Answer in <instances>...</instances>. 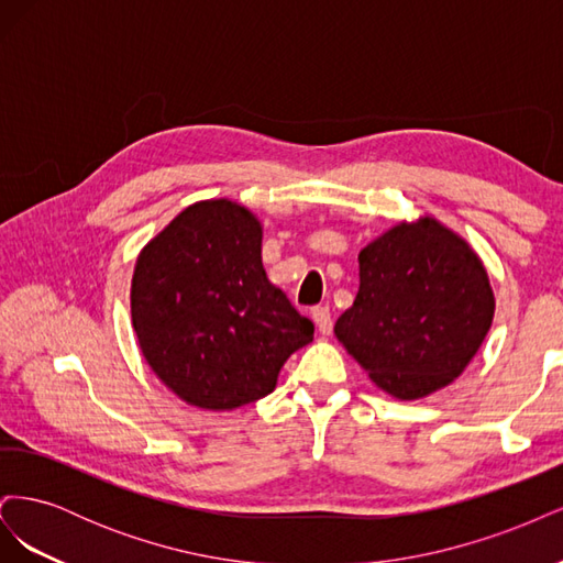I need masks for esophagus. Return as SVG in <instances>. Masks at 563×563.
I'll return each mask as SVG.
<instances>
[{
	"label": "esophagus",
	"instance_id": "esophagus-1",
	"mask_svg": "<svg viewBox=\"0 0 563 563\" xmlns=\"http://www.w3.org/2000/svg\"><path fill=\"white\" fill-rule=\"evenodd\" d=\"M312 319H314V323H317V329H319V333L321 335H329L331 333V329H333V319H331V310L329 308H314L312 310Z\"/></svg>",
	"mask_w": 563,
	"mask_h": 563
}]
</instances>
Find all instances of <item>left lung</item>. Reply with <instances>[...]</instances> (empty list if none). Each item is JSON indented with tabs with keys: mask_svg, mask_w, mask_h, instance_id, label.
I'll use <instances>...</instances> for the list:
<instances>
[{
	"mask_svg": "<svg viewBox=\"0 0 563 563\" xmlns=\"http://www.w3.org/2000/svg\"><path fill=\"white\" fill-rule=\"evenodd\" d=\"M496 300L470 244L424 216L360 253V291L335 338L397 399L453 383L490 329Z\"/></svg>",
	"mask_w": 563,
	"mask_h": 563,
	"instance_id": "1",
	"label": "left lung"
}]
</instances>
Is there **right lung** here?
<instances>
[{"label": "right lung", "mask_w": 563, "mask_h": 563, "mask_svg": "<svg viewBox=\"0 0 563 563\" xmlns=\"http://www.w3.org/2000/svg\"><path fill=\"white\" fill-rule=\"evenodd\" d=\"M263 228L230 199L197 201L139 255L131 319L145 362L183 401L230 411L267 397L314 335L265 275Z\"/></svg>", "instance_id": "obj_1"}]
</instances>
